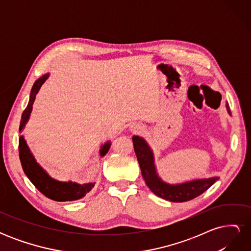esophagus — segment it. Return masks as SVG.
<instances>
[{"label":"esophagus","instance_id":"esophagus-1","mask_svg":"<svg viewBox=\"0 0 251 251\" xmlns=\"http://www.w3.org/2000/svg\"><path fill=\"white\" fill-rule=\"evenodd\" d=\"M141 130H142V127L139 125H136L134 126H132V131L137 132V131H141Z\"/></svg>","mask_w":251,"mask_h":251}]
</instances>
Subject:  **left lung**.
Masks as SVG:
<instances>
[{
	"label": "left lung",
	"instance_id": "8db88e82",
	"mask_svg": "<svg viewBox=\"0 0 251 251\" xmlns=\"http://www.w3.org/2000/svg\"><path fill=\"white\" fill-rule=\"evenodd\" d=\"M226 109L230 115L229 105L227 102ZM132 140L144 181H146L151 191L162 199L171 202L189 201L203 194L219 179V177L215 176L204 179H194L176 184L164 182L157 173L154 153L150 148L149 143L142 137L136 135L133 136Z\"/></svg>",
	"mask_w": 251,
	"mask_h": 251
}]
</instances>
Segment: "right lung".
I'll return each instance as SVG.
<instances>
[{
	"instance_id": "right-lung-1",
	"label": "right lung",
	"mask_w": 251,
	"mask_h": 251,
	"mask_svg": "<svg viewBox=\"0 0 251 251\" xmlns=\"http://www.w3.org/2000/svg\"><path fill=\"white\" fill-rule=\"evenodd\" d=\"M49 75V73L44 74L43 76H41L39 79H36L33 83L27 108L22 114V119L19 128L20 133H22V131L25 128V126L30 118V114L32 112V105L35 100L36 94L39 93L43 83L48 79ZM110 140L104 142V144H101L100 150V157L105 156V154H107L110 150ZM19 154L22 168L24 170V173L26 174L28 179L32 182V184L39 189L43 195H45L47 198L51 200L58 202L78 200L83 198V197H85L95 185V182H89V183L80 184L74 181H58L54 178H52L50 175L37 163L36 159L31 153V151H30L23 135L20 136L19 138Z\"/></svg>"
}]
</instances>
